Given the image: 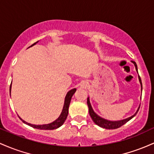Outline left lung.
<instances>
[{"label":"left lung","instance_id":"left-lung-1","mask_svg":"<svg viewBox=\"0 0 154 154\" xmlns=\"http://www.w3.org/2000/svg\"><path fill=\"white\" fill-rule=\"evenodd\" d=\"M132 63L134 65V67H135L136 70H137V64H136L135 62H133V61H132ZM137 73H138V72H137ZM138 79H139L140 84V86H141V91H142V89H143L142 82H141L140 77L139 76V75H138ZM87 105H88V107H89V115H90L91 118V119H92L93 122H94V124H96L97 125H98L99 127H102V128L107 129H114L119 128L120 127L123 126L124 124H126L127 122H128L129 120H131L133 117L135 116L136 114L137 113L138 110H139L140 106H140L138 107L137 111L135 112V113H134V115H132V116L129 117V118H127L125 119H122V120H119V121H109V120H107V119H105L102 118V117H100L99 115L97 114L94 111L92 107H91V105L90 103V100H89V97H87Z\"/></svg>","mask_w":154,"mask_h":154}]
</instances>
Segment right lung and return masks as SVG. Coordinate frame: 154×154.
Wrapping results in <instances>:
<instances>
[{
	"label": "right lung",
	"instance_id": "right-lung-1",
	"mask_svg": "<svg viewBox=\"0 0 154 154\" xmlns=\"http://www.w3.org/2000/svg\"><path fill=\"white\" fill-rule=\"evenodd\" d=\"M38 42V41L35 42V44H33V45L37 44ZM33 45H32V46H33ZM11 86H10V89H9L10 95H11ZM75 91H76V89H75V88H74V89H71V90L68 91V93H67L66 96H65V97L63 108V110H62L61 113H60V116H59L58 118L56 119V120L54 121V122H51V123L47 124H42V125H35V124H32L30 123H27V122H26L25 121H24L23 119H22L20 117V119H21L23 123L27 124V125L30 126V127H33V128H35V129H45V130H52V129H57V128H59V127H61V126L63 125V124H64V122H65V121L66 120L67 117H68V108H69V105H70V100H71L72 97L74 94V93L75 92Z\"/></svg>",
	"mask_w": 154,
	"mask_h": 154
}]
</instances>
